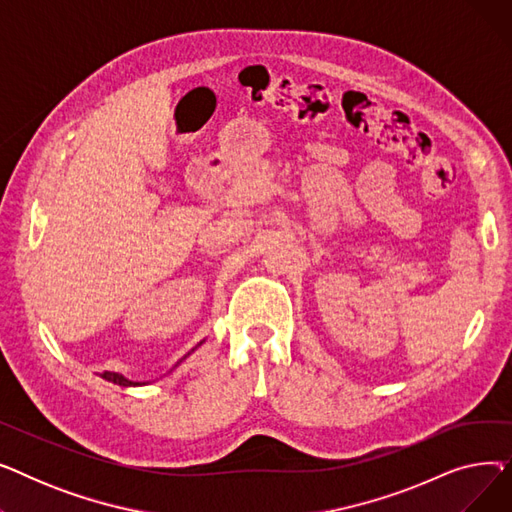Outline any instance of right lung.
Returning <instances> with one entry per match:
<instances>
[{
  "label": "right lung",
  "mask_w": 512,
  "mask_h": 512,
  "mask_svg": "<svg viewBox=\"0 0 512 512\" xmlns=\"http://www.w3.org/2000/svg\"><path fill=\"white\" fill-rule=\"evenodd\" d=\"M203 342H205V340H201L197 346H201ZM197 346L193 348V351H197ZM193 351H191V353H193ZM191 353H188V355H191ZM188 355H184V357H182V359H180V361H178L170 371H174V369H176V367H178V365H180ZM170 371H168V373H170ZM101 378H103V380H107V382L116 384V386H122V388H134V386H145V384H149V382H132V380H128V378H126V375L116 373V371H103V373H101Z\"/></svg>",
  "instance_id": "right-lung-1"
}]
</instances>
